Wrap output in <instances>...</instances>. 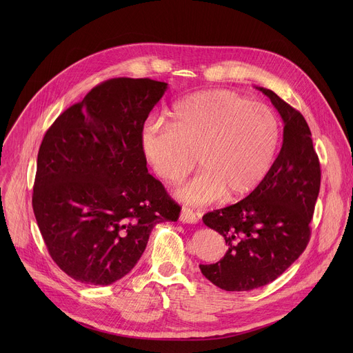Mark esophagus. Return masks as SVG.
<instances>
[{
  "mask_svg": "<svg viewBox=\"0 0 353 353\" xmlns=\"http://www.w3.org/2000/svg\"><path fill=\"white\" fill-rule=\"evenodd\" d=\"M180 221L183 223H196L199 221V215L190 208H183L180 212Z\"/></svg>",
  "mask_w": 353,
  "mask_h": 353,
  "instance_id": "34e87169",
  "label": "esophagus"
}]
</instances>
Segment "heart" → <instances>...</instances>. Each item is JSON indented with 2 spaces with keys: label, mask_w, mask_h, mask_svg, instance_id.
<instances>
[{
  "label": "heart",
  "mask_w": 353,
  "mask_h": 353,
  "mask_svg": "<svg viewBox=\"0 0 353 353\" xmlns=\"http://www.w3.org/2000/svg\"><path fill=\"white\" fill-rule=\"evenodd\" d=\"M172 121H149L141 150L157 176L169 184L196 166L203 173L176 190L190 205H208L226 192L240 198L270 174L281 141L278 117L264 103L218 89L190 94L173 106Z\"/></svg>",
  "instance_id": "heart-1"
}]
</instances>
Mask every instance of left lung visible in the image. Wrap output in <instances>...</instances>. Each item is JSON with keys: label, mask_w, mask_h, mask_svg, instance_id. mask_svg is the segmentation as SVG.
<instances>
[{"label": "left lung", "mask_w": 353, "mask_h": 353, "mask_svg": "<svg viewBox=\"0 0 353 353\" xmlns=\"http://www.w3.org/2000/svg\"><path fill=\"white\" fill-rule=\"evenodd\" d=\"M271 99L283 121L281 152L267 179L237 204L208 212L204 223L226 241V254L215 264H199L203 275L229 292L265 286L303 253L320 191L321 170L310 128L297 110L272 90Z\"/></svg>", "instance_id": "obj_1"}]
</instances>
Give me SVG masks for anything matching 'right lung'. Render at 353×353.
Returning <instances> with one entry per match:
<instances>
[{"instance_id": "obj_1", "label": "right lung", "mask_w": 353, "mask_h": 353, "mask_svg": "<svg viewBox=\"0 0 353 353\" xmlns=\"http://www.w3.org/2000/svg\"><path fill=\"white\" fill-rule=\"evenodd\" d=\"M168 89L149 78L94 86L50 127L37 155L33 212L54 263L110 285L138 263L152 229L180 207L148 173L141 131Z\"/></svg>"}]
</instances>
